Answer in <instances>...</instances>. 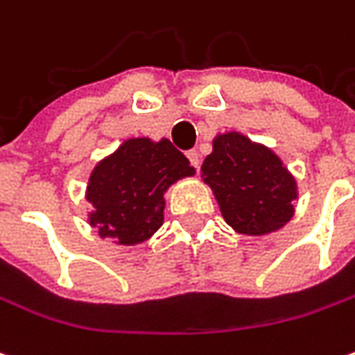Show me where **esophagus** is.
Listing matches in <instances>:
<instances>
[{"label":"esophagus","instance_id":"34e87169","mask_svg":"<svg viewBox=\"0 0 355 355\" xmlns=\"http://www.w3.org/2000/svg\"><path fill=\"white\" fill-rule=\"evenodd\" d=\"M187 157H189V161H191V164H193L194 168H198V166H200V155H198L196 150H189V153H187Z\"/></svg>","mask_w":355,"mask_h":355}]
</instances>
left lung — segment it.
Listing matches in <instances>:
<instances>
[{
    "mask_svg": "<svg viewBox=\"0 0 355 355\" xmlns=\"http://www.w3.org/2000/svg\"><path fill=\"white\" fill-rule=\"evenodd\" d=\"M202 178L220 207L224 220L240 234L264 236L294 216L296 180L268 147L240 132L212 141L202 162Z\"/></svg>",
    "mask_w": 355,
    "mask_h": 355,
    "instance_id": "obj_1",
    "label": "left lung"
}]
</instances>
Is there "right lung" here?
<instances>
[{
    "instance_id": "1",
    "label": "right lung",
    "mask_w": 355,
    "mask_h": 355,
    "mask_svg": "<svg viewBox=\"0 0 355 355\" xmlns=\"http://www.w3.org/2000/svg\"><path fill=\"white\" fill-rule=\"evenodd\" d=\"M193 175L189 159L168 139H127L89 177V224L115 244H141L162 226L166 189Z\"/></svg>"
}]
</instances>
